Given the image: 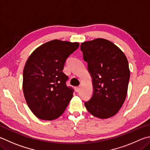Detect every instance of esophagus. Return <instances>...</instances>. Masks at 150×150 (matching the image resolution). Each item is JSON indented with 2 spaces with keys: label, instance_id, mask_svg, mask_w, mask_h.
<instances>
[{
  "label": "esophagus",
  "instance_id": "obj_1",
  "mask_svg": "<svg viewBox=\"0 0 150 150\" xmlns=\"http://www.w3.org/2000/svg\"><path fill=\"white\" fill-rule=\"evenodd\" d=\"M80 88H81V86H76L75 87V91H76V92H79L80 91Z\"/></svg>",
  "mask_w": 150,
  "mask_h": 150
}]
</instances>
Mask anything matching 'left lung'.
I'll return each instance as SVG.
<instances>
[{
  "mask_svg": "<svg viewBox=\"0 0 150 150\" xmlns=\"http://www.w3.org/2000/svg\"><path fill=\"white\" fill-rule=\"evenodd\" d=\"M81 50L93 85L92 96L84 105L94 117H111L120 110L127 96L130 79L127 57L115 45L103 39L81 43Z\"/></svg>",
  "mask_w": 150,
  "mask_h": 150,
  "instance_id": "obj_1",
  "label": "left lung"
}]
</instances>
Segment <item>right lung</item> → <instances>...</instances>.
I'll return each mask as SVG.
<instances>
[{
	"label": "right lung",
	"mask_w": 150,
	"mask_h": 150,
	"mask_svg": "<svg viewBox=\"0 0 150 150\" xmlns=\"http://www.w3.org/2000/svg\"><path fill=\"white\" fill-rule=\"evenodd\" d=\"M79 43L53 40L40 46L26 62L23 73V91L34 115L54 120L64 112L73 97V89L66 85L63 72L67 58Z\"/></svg>",
	"instance_id": "right-lung-1"
}]
</instances>
